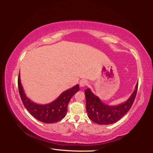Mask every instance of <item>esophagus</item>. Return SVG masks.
<instances>
[{
  "instance_id": "obj_1",
  "label": "esophagus",
  "mask_w": 153,
  "mask_h": 153,
  "mask_svg": "<svg viewBox=\"0 0 153 153\" xmlns=\"http://www.w3.org/2000/svg\"><path fill=\"white\" fill-rule=\"evenodd\" d=\"M88 85V82L86 79H82L79 82V86L81 87H85Z\"/></svg>"
}]
</instances>
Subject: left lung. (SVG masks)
Masks as SVG:
<instances>
[{
  "mask_svg": "<svg viewBox=\"0 0 153 153\" xmlns=\"http://www.w3.org/2000/svg\"><path fill=\"white\" fill-rule=\"evenodd\" d=\"M138 84L129 98L125 102L118 105L109 106L103 103L90 88L85 90L86 111L90 120L99 125H108L117 122L130 109L135 100Z\"/></svg>",
  "mask_w": 153,
  "mask_h": 153,
  "instance_id": "left-lung-1",
  "label": "left lung"
}]
</instances>
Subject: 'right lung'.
Masks as SVG:
<instances>
[{
  "label": "right lung",
  "instance_id": "obj_1",
  "mask_svg": "<svg viewBox=\"0 0 153 153\" xmlns=\"http://www.w3.org/2000/svg\"><path fill=\"white\" fill-rule=\"evenodd\" d=\"M18 88L23 104L33 117L45 123L57 122L65 117L67 106L71 98L78 92L79 85L71 88L61 93V94L52 102L45 105L36 104L32 101L25 94L20 79V74L18 77Z\"/></svg>",
  "mask_w": 153,
  "mask_h": 153
}]
</instances>
